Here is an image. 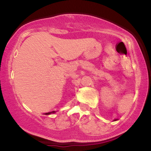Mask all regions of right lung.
Masks as SVG:
<instances>
[{
    "label": "right lung",
    "instance_id": "1",
    "mask_svg": "<svg viewBox=\"0 0 151 151\" xmlns=\"http://www.w3.org/2000/svg\"><path fill=\"white\" fill-rule=\"evenodd\" d=\"M52 113H55V111H51V112H47V113H46L45 114H47H47H52Z\"/></svg>",
    "mask_w": 151,
    "mask_h": 151
}]
</instances>
